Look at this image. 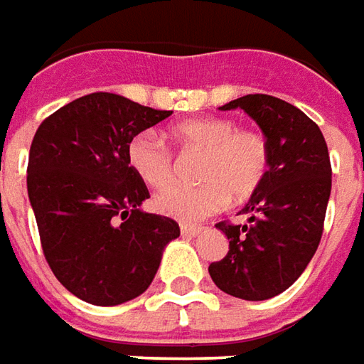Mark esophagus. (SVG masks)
<instances>
[{
  "label": "esophagus",
  "instance_id": "esophagus-1",
  "mask_svg": "<svg viewBox=\"0 0 364 364\" xmlns=\"http://www.w3.org/2000/svg\"><path fill=\"white\" fill-rule=\"evenodd\" d=\"M181 233L187 235V237H197V235L201 233V227H197V225H181Z\"/></svg>",
  "mask_w": 364,
  "mask_h": 364
}]
</instances>
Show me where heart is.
<instances>
[{
	"mask_svg": "<svg viewBox=\"0 0 364 364\" xmlns=\"http://www.w3.org/2000/svg\"><path fill=\"white\" fill-rule=\"evenodd\" d=\"M171 139L181 155H201L195 187H171L153 199L161 215L195 223L219 213L233 199L247 201L269 171L265 137L253 129H239L227 117H201L177 123ZM127 161L139 179L163 189L175 179L171 151L153 133H139L127 145Z\"/></svg>",
	"mask_w": 364,
	"mask_h": 364,
	"instance_id": "b5f03b06",
	"label": "heart"
}]
</instances>
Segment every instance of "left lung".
<instances>
[{"instance_id":"left-lung-1","label":"left lung","mask_w":364,"mask_h":364,"mask_svg":"<svg viewBox=\"0 0 364 364\" xmlns=\"http://www.w3.org/2000/svg\"><path fill=\"white\" fill-rule=\"evenodd\" d=\"M219 109H243L259 125L269 171L241 209L247 223L217 225L229 253L209 265V275L227 295L265 301L303 275L321 243L331 197L327 143L315 121L273 95H245Z\"/></svg>"}]
</instances>
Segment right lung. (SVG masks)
I'll return each mask as SVG.
<instances>
[{
    "mask_svg": "<svg viewBox=\"0 0 364 364\" xmlns=\"http://www.w3.org/2000/svg\"><path fill=\"white\" fill-rule=\"evenodd\" d=\"M171 111L117 93H89L49 115L31 141L27 195L53 275L81 301L127 303L147 291L163 251L179 237L169 217L141 211L149 199L127 145Z\"/></svg>",
    "mask_w": 364,
    "mask_h": 364,
    "instance_id": "add662e5",
    "label": "right lung"
}]
</instances>
